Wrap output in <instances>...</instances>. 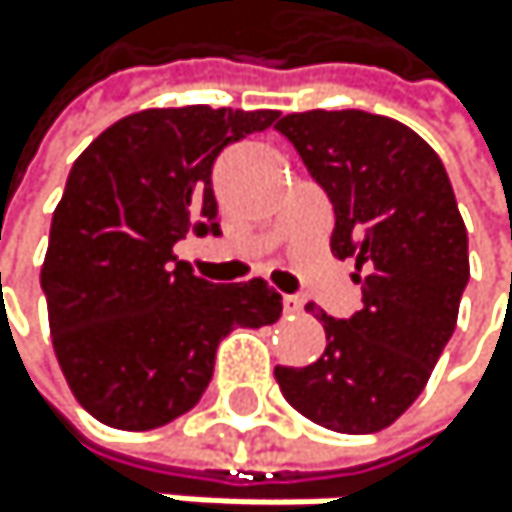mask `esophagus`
Returning a JSON list of instances; mask_svg holds the SVG:
<instances>
[{"label":"esophagus","instance_id":"obj_1","mask_svg":"<svg viewBox=\"0 0 512 512\" xmlns=\"http://www.w3.org/2000/svg\"><path fill=\"white\" fill-rule=\"evenodd\" d=\"M282 307H285V313H301L304 310V298H298V294H285Z\"/></svg>","mask_w":512,"mask_h":512}]
</instances>
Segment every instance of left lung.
Returning a JSON list of instances; mask_svg holds the SVG:
<instances>
[{
  "label": "left lung",
  "instance_id": "left-lung-1",
  "mask_svg": "<svg viewBox=\"0 0 512 512\" xmlns=\"http://www.w3.org/2000/svg\"><path fill=\"white\" fill-rule=\"evenodd\" d=\"M334 208V258H356L362 310L325 328L304 368L276 365L291 408L334 433H378L415 402L458 322L467 227L442 159L408 125L362 110L276 122Z\"/></svg>",
  "mask_w": 512,
  "mask_h": 512
}]
</instances>
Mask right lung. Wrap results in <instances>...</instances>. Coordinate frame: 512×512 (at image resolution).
Returning a JSON list of instances; mask_svg holds the SVG:
<instances>
[{
    "mask_svg": "<svg viewBox=\"0 0 512 512\" xmlns=\"http://www.w3.org/2000/svg\"><path fill=\"white\" fill-rule=\"evenodd\" d=\"M276 110H141L97 134L54 208L42 291L57 362L107 427L153 430L190 411L227 334L273 325L264 282L214 285L174 258L187 233L218 236L211 168Z\"/></svg>",
    "mask_w": 512,
    "mask_h": 512,
    "instance_id": "obj_1",
    "label": "right lung"
}]
</instances>
